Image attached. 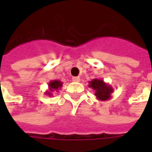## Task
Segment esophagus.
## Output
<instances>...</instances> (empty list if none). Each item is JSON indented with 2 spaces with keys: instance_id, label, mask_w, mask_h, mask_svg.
Returning <instances> with one entry per match:
<instances>
[{
  "instance_id": "esophagus-1",
  "label": "esophagus",
  "mask_w": 152,
  "mask_h": 152,
  "mask_svg": "<svg viewBox=\"0 0 152 152\" xmlns=\"http://www.w3.org/2000/svg\"><path fill=\"white\" fill-rule=\"evenodd\" d=\"M80 80V78L79 76H74V77H72V81H75V82H79Z\"/></svg>"
}]
</instances>
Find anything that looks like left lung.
<instances>
[{
    "instance_id": "8db88e82",
    "label": "left lung",
    "mask_w": 152,
    "mask_h": 152,
    "mask_svg": "<svg viewBox=\"0 0 152 152\" xmlns=\"http://www.w3.org/2000/svg\"><path fill=\"white\" fill-rule=\"evenodd\" d=\"M89 87L94 90V95L96 99L100 101H107L112 98V94L114 89L107 83L104 82L102 80H92L89 82Z\"/></svg>"
}]
</instances>
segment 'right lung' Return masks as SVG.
<instances>
[{
  "instance_id": "add662e5",
  "label": "right lung",
  "mask_w": 152,
  "mask_h": 152,
  "mask_svg": "<svg viewBox=\"0 0 152 152\" xmlns=\"http://www.w3.org/2000/svg\"><path fill=\"white\" fill-rule=\"evenodd\" d=\"M48 86H49V89L45 92V94L48 96H52L53 95L52 93L54 91L58 92V89H61L62 86H63V82L60 80H53L50 81V83L48 84Z\"/></svg>"
}]
</instances>
